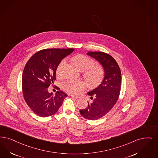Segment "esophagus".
<instances>
[{"label":"esophagus","mask_w":158,"mask_h":158,"mask_svg":"<svg viewBox=\"0 0 158 158\" xmlns=\"http://www.w3.org/2000/svg\"><path fill=\"white\" fill-rule=\"evenodd\" d=\"M71 96L73 98H75L76 99H79L80 98L79 96H74V95H71Z\"/></svg>","instance_id":"1"}]
</instances>
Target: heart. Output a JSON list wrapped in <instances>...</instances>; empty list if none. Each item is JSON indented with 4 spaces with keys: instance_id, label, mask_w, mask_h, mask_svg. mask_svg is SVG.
I'll use <instances>...</instances> for the list:
<instances>
[{
    "instance_id": "b5f03b06",
    "label": "heart",
    "mask_w": 158,
    "mask_h": 158,
    "mask_svg": "<svg viewBox=\"0 0 158 158\" xmlns=\"http://www.w3.org/2000/svg\"><path fill=\"white\" fill-rule=\"evenodd\" d=\"M70 62L80 71H82V75L90 88L94 89L99 86L103 81L105 76V71L101 64H96L94 60L88 56L79 54L72 57ZM65 64L64 60H62L57 66L56 75L57 77L62 76V70ZM85 86L82 81H69L64 83L63 90L72 95H78Z\"/></svg>"
}]
</instances>
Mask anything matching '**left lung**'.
Instances as JSON below:
<instances>
[{"mask_svg": "<svg viewBox=\"0 0 158 158\" xmlns=\"http://www.w3.org/2000/svg\"><path fill=\"white\" fill-rule=\"evenodd\" d=\"M101 63L105 71V79L97 88L88 92L91 101L80 114L88 120L99 119L112 109L118 101L120 92L121 72L113 57L103 52H89L87 53Z\"/></svg>", "mask_w": 158, "mask_h": 158, "instance_id": "obj_1", "label": "left lung"}]
</instances>
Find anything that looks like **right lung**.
I'll return each mask as SVG.
<instances>
[{
  "mask_svg": "<svg viewBox=\"0 0 158 158\" xmlns=\"http://www.w3.org/2000/svg\"><path fill=\"white\" fill-rule=\"evenodd\" d=\"M73 51L45 49L35 53L26 64L22 80L23 95L27 105L38 116L48 117L56 113L67 97L60 89L53 95L48 88L56 80L59 63Z\"/></svg>",
  "mask_w": 158,
  "mask_h": 158,
  "instance_id": "right-lung-1",
  "label": "right lung"
}]
</instances>
